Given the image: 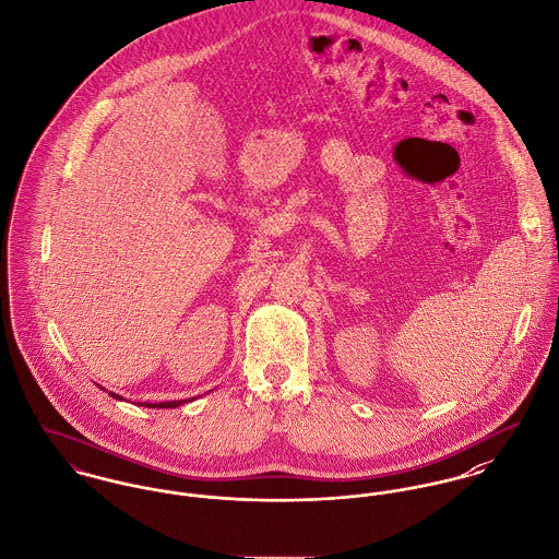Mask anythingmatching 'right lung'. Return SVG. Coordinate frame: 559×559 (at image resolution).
Here are the masks:
<instances>
[{
  "instance_id": "add662e5",
  "label": "right lung",
  "mask_w": 559,
  "mask_h": 559,
  "mask_svg": "<svg viewBox=\"0 0 559 559\" xmlns=\"http://www.w3.org/2000/svg\"><path fill=\"white\" fill-rule=\"evenodd\" d=\"M112 397H117V400H123L121 395H117V393H110ZM182 402H187V400H174V402H159V404H146V402H140L142 406H148V408H176V406H180Z\"/></svg>"
}]
</instances>
